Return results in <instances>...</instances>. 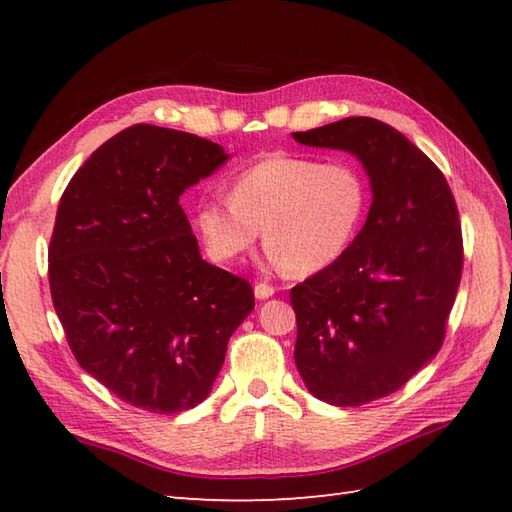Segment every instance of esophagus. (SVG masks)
<instances>
[{
	"label": "esophagus",
	"instance_id": "34e87169",
	"mask_svg": "<svg viewBox=\"0 0 512 512\" xmlns=\"http://www.w3.org/2000/svg\"><path fill=\"white\" fill-rule=\"evenodd\" d=\"M275 295V288L270 286V284H262V281H259V284H255V297L257 299H268V297H273Z\"/></svg>",
	"mask_w": 512,
	"mask_h": 512
}]
</instances>
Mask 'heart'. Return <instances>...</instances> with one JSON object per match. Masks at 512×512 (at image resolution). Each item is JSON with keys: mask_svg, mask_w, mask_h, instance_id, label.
I'll list each match as a JSON object with an SVG mask.
<instances>
[{"mask_svg": "<svg viewBox=\"0 0 512 512\" xmlns=\"http://www.w3.org/2000/svg\"><path fill=\"white\" fill-rule=\"evenodd\" d=\"M367 206V184L354 167L273 154L239 173L231 200L195 204L193 228L217 264L239 262L264 231L270 262L303 277L339 262Z\"/></svg>", "mask_w": 512, "mask_h": 512, "instance_id": "1", "label": "heart"}]
</instances>
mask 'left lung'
<instances>
[{"label": "left lung", "instance_id": "obj_1", "mask_svg": "<svg viewBox=\"0 0 512 512\" xmlns=\"http://www.w3.org/2000/svg\"><path fill=\"white\" fill-rule=\"evenodd\" d=\"M361 162L372 189L347 253L290 290L295 363L334 407L394 394L438 354L462 277V228L442 171L376 118L350 116L292 134Z\"/></svg>", "mask_w": 512, "mask_h": 512}]
</instances>
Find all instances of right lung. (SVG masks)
<instances>
[{"mask_svg": "<svg viewBox=\"0 0 512 512\" xmlns=\"http://www.w3.org/2000/svg\"><path fill=\"white\" fill-rule=\"evenodd\" d=\"M228 158L195 134L134 125L83 162L59 202L54 310L79 365L138 409L198 407L255 308L246 279L204 262L180 206Z\"/></svg>", "mask_w": 512, "mask_h": 512, "instance_id": "obj_1", "label": "right lung"}]
</instances>
